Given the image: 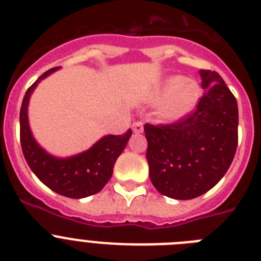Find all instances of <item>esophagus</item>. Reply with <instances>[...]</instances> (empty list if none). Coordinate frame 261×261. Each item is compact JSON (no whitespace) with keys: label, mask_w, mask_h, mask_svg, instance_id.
<instances>
[{"label":"esophagus","mask_w":261,"mask_h":261,"mask_svg":"<svg viewBox=\"0 0 261 261\" xmlns=\"http://www.w3.org/2000/svg\"><path fill=\"white\" fill-rule=\"evenodd\" d=\"M132 129L135 133H142L144 132V124L141 121H136V123H133Z\"/></svg>","instance_id":"obj_1"}]
</instances>
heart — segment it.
I'll return each mask as SVG.
<instances>
[{"label":"heart","mask_w":261,"mask_h":261,"mask_svg":"<svg viewBox=\"0 0 261 261\" xmlns=\"http://www.w3.org/2000/svg\"><path fill=\"white\" fill-rule=\"evenodd\" d=\"M201 95V87L196 81H187L181 75H172L163 82L154 100L166 102L159 115L167 121H175L187 116L196 107Z\"/></svg>","instance_id":"heart-1"}]
</instances>
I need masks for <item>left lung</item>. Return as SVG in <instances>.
Wrapping results in <instances>:
<instances>
[{"label": "left lung", "instance_id": "left-lung-1", "mask_svg": "<svg viewBox=\"0 0 261 261\" xmlns=\"http://www.w3.org/2000/svg\"><path fill=\"white\" fill-rule=\"evenodd\" d=\"M205 90L195 111L171 124H145L146 159L162 195L191 200L212 190L229 170L238 145V105L217 71L200 70Z\"/></svg>", "mask_w": 261, "mask_h": 261}]
</instances>
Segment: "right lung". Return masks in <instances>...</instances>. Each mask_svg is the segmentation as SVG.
<instances>
[{
    "instance_id": "obj_1",
    "label": "right lung",
    "mask_w": 261,
    "mask_h": 261,
    "mask_svg": "<svg viewBox=\"0 0 261 261\" xmlns=\"http://www.w3.org/2000/svg\"><path fill=\"white\" fill-rule=\"evenodd\" d=\"M57 69L47 70L27 89L19 114L20 146L27 165L41 183L59 195L82 199L103 190L112 176L115 162L125 149L132 130L128 129L121 136H105L89 150L70 158H56L41 149L30 130L27 107L30 96L39 82Z\"/></svg>"
}]
</instances>
